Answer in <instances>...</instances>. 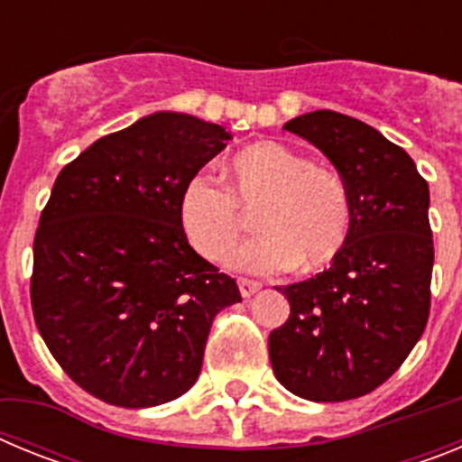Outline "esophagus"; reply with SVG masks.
<instances>
[{
  "instance_id": "34e87169",
  "label": "esophagus",
  "mask_w": 462,
  "mask_h": 462,
  "mask_svg": "<svg viewBox=\"0 0 462 462\" xmlns=\"http://www.w3.org/2000/svg\"><path fill=\"white\" fill-rule=\"evenodd\" d=\"M238 289H240V296L250 298V296H254L256 291H259L261 284H259V282H254V280H243V277H240Z\"/></svg>"
}]
</instances>
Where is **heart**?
Wrapping results in <instances>:
<instances>
[{"instance_id": "b5f03b06", "label": "heart", "mask_w": 462, "mask_h": 462, "mask_svg": "<svg viewBox=\"0 0 462 462\" xmlns=\"http://www.w3.org/2000/svg\"><path fill=\"white\" fill-rule=\"evenodd\" d=\"M226 171L228 187L196 173L178 199L182 231L203 259L222 261L228 254L243 231L240 206L254 203L259 236L228 256L236 271H319L345 250L352 231V196L336 169L312 164L282 143L261 141L234 154Z\"/></svg>"}]
</instances>
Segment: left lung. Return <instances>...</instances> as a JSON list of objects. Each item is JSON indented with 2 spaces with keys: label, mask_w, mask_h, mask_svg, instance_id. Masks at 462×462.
Segmentation results:
<instances>
[{
  "label": "left lung",
  "mask_w": 462,
  "mask_h": 462,
  "mask_svg": "<svg viewBox=\"0 0 462 462\" xmlns=\"http://www.w3.org/2000/svg\"><path fill=\"white\" fill-rule=\"evenodd\" d=\"M284 129L319 148L352 196L328 271L275 287L291 305L268 337L277 382L314 402L370 393L402 365L430 312V191L410 154L356 117L314 110Z\"/></svg>",
  "instance_id": "obj_1"
}]
</instances>
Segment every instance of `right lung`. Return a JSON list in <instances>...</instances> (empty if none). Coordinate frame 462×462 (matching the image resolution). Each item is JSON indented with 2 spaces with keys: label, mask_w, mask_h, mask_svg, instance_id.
I'll return each mask as SVG.
<instances>
[{
  "label": "right lung",
  "mask_w": 462,
  "mask_h": 462,
  "mask_svg": "<svg viewBox=\"0 0 462 462\" xmlns=\"http://www.w3.org/2000/svg\"><path fill=\"white\" fill-rule=\"evenodd\" d=\"M231 134L159 110L94 141L64 166L34 238L32 310L80 389L143 410L199 379L212 319L240 303L236 280L191 250L182 185Z\"/></svg>",
  "instance_id": "right-lung-1"
}]
</instances>
